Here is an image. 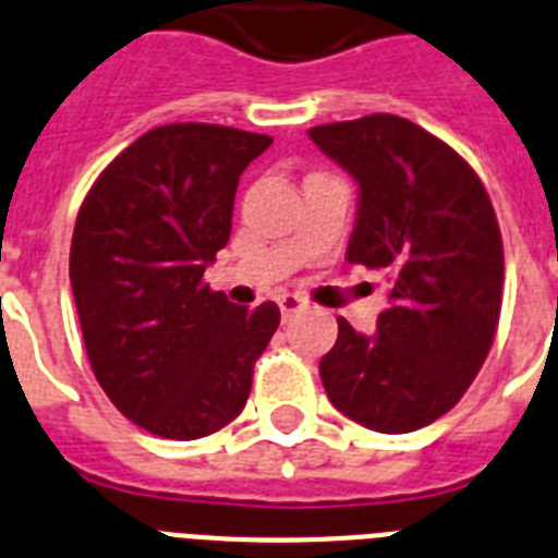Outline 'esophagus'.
<instances>
[{
	"instance_id": "1",
	"label": "esophagus",
	"mask_w": 558,
	"mask_h": 558,
	"mask_svg": "<svg viewBox=\"0 0 558 558\" xmlns=\"http://www.w3.org/2000/svg\"><path fill=\"white\" fill-rule=\"evenodd\" d=\"M278 306H280V315L289 317V315H294L298 308L306 306V298H303V294H294V292H283V294H278Z\"/></svg>"
}]
</instances>
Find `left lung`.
<instances>
[{"label": "left lung", "instance_id": "obj_1", "mask_svg": "<svg viewBox=\"0 0 558 558\" xmlns=\"http://www.w3.org/2000/svg\"><path fill=\"white\" fill-rule=\"evenodd\" d=\"M308 138L360 186L345 260L391 280L377 331L337 320L323 388L354 423L409 434L460 402L494 343L505 280L494 207L465 158L400 116L335 121Z\"/></svg>", "mask_w": 558, "mask_h": 558}]
</instances>
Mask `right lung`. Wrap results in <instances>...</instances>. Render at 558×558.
I'll list each match as a JSON object with an SVG mask.
<instances>
[{
  "instance_id": "1",
  "label": "right lung",
  "mask_w": 558,
  "mask_h": 558,
  "mask_svg": "<svg viewBox=\"0 0 558 558\" xmlns=\"http://www.w3.org/2000/svg\"><path fill=\"white\" fill-rule=\"evenodd\" d=\"M269 135L163 124L96 178L70 243V287L98 386L163 439H198L246 405L252 368L280 323L204 283L232 232L241 172Z\"/></svg>"
}]
</instances>
